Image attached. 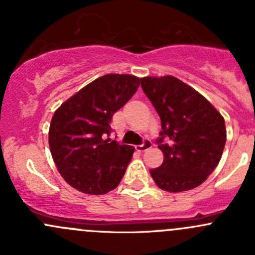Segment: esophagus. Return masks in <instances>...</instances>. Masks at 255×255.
<instances>
[{
  "mask_svg": "<svg viewBox=\"0 0 255 255\" xmlns=\"http://www.w3.org/2000/svg\"><path fill=\"white\" fill-rule=\"evenodd\" d=\"M150 148H151V142H150V140L145 139L143 142L142 145H137V146H135V150H138V151H140V153H142V151L148 150V149H150Z\"/></svg>",
  "mask_w": 255,
  "mask_h": 255,
  "instance_id": "1",
  "label": "esophagus"
}]
</instances>
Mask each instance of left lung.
Segmentation results:
<instances>
[{"instance_id":"left-lung-1","label":"left lung","mask_w":255,"mask_h":255,"mask_svg":"<svg viewBox=\"0 0 255 255\" xmlns=\"http://www.w3.org/2000/svg\"><path fill=\"white\" fill-rule=\"evenodd\" d=\"M140 81L161 121L156 143L164 160L151 169V177L169 192L195 189L220 163L227 138L225 118L200 92L174 76Z\"/></svg>"}]
</instances>
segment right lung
Listing matches in <instances>:
<instances>
[{
    "mask_svg": "<svg viewBox=\"0 0 255 255\" xmlns=\"http://www.w3.org/2000/svg\"><path fill=\"white\" fill-rule=\"evenodd\" d=\"M139 84L134 75L107 74L82 87L54 112L49 148L58 171L74 189L104 195L118 186L134 148L105 139V134L111 132L112 116Z\"/></svg>",
    "mask_w": 255,
    "mask_h": 255,
    "instance_id": "add662e5",
    "label": "right lung"
}]
</instances>
